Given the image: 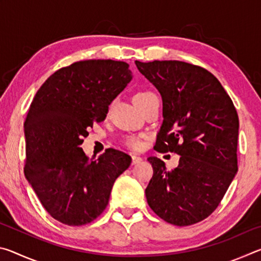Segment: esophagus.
Listing matches in <instances>:
<instances>
[{
  "label": "esophagus",
  "instance_id": "34e87169",
  "mask_svg": "<svg viewBox=\"0 0 261 261\" xmlns=\"http://www.w3.org/2000/svg\"><path fill=\"white\" fill-rule=\"evenodd\" d=\"M141 161H143V158L138 155H132V165H137V163H140Z\"/></svg>",
  "mask_w": 261,
  "mask_h": 261
}]
</instances>
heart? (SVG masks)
Wrapping results in <instances>:
<instances>
[{"mask_svg": "<svg viewBox=\"0 0 261 261\" xmlns=\"http://www.w3.org/2000/svg\"><path fill=\"white\" fill-rule=\"evenodd\" d=\"M154 95L155 94L151 91L137 92V93L134 95V102L137 107H139V106L143 105L145 101H147L149 98H152ZM125 145L132 149H139L141 148V146H143V143H141V140L140 138H138V137H129V138L125 140Z\"/></svg>", "mask_w": 261, "mask_h": 261, "instance_id": "heart-1", "label": "heart"}]
</instances>
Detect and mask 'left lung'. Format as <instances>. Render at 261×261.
Listing matches in <instances>:
<instances>
[{"label": "left lung", "instance_id": "obj_1", "mask_svg": "<svg viewBox=\"0 0 261 261\" xmlns=\"http://www.w3.org/2000/svg\"><path fill=\"white\" fill-rule=\"evenodd\" d=\"M136 65L162 98L155 149L180 155L171 171L159 158L147 159L153 167L147 202L166 222L191 226L216 210L238 170L235 106L204 68L180 61H136Z\"/></svg>", "mask_w": 261, "mask_h": 261}]
</instances>
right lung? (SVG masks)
<instances>
[{"label":"right lung","instance_id":"obj_1","mask_svg":"<svg viewBox=\"0 0 261 261\" xmlns=\"http://www.w3.org/2000/svg\"><path fill=\"white\" fill-rule=\"evenodd\" d=\"M131 79L125 62L79 61L53 73L30 106L25 177L62 223L83 226L98 218L115 180L131 165V156L117 149L90 159L81 147L88 127L105 120L108 106Z\"/></svg>","mask_w":261,"mask_h":261}]
</instances>
